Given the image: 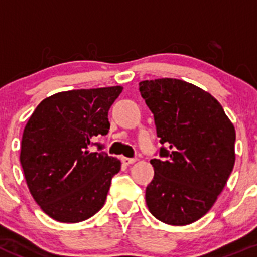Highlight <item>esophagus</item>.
<instances>
[{"label":"esophagus","mask_w":257,"mask_h":257,"mask_svg":"<svg viewBox=\"0 0 257 257\" xmlns=\"http://www.w3.org/2000/svg\"><path fill=\"white\" fill-rule=\"evenodd\" d=\"M121 162H123V164H125V165L133 164V163L136 162V158H125V157H123V158H121Z\"/></svg>","instance_id":"esophagus-1"}]
</instances>
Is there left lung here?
<instances>
[{"label": "left lung", "instance_id": "1", "mask_svg": "<svg viewBox=\"0 0 257 257\" xmlns=\"http://www.w3.org/2000/svg\"><path fill=\"white\" fill-rule=\"evenodd\" d=\"M139 92L160 138L154 178L145 190L150 212L169 225L203 217L235 164V128L211 94L174 78L143 80Z\"/></svg>", "mask_w": 257, "mask_h": 257}]
</instances>
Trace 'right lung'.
<instances>
[{"instance_id":"obj_1","label":"right lung","mask_w":257,"mask_h":257,"mask_svg":"<svg viewBox=\"0 0 257 257\" xmlns=\"http://www.w3.org/2000/svg\"><path fill=\"white\" fill-rule=\"evenodd\" d=\"M123 88L59 92L43 99L25 126L21 165L36 203L59 222H79L104 205L120 160L92 153L108 134V112Z\"/></svg>"}]
</instances>
